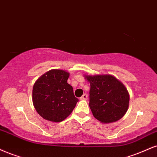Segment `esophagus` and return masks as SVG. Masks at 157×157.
Listing matches in <instances>:
<instances>
[{"instance_id":"obj_1","label":"esophagus","mask_w":157,"mask_h":157,"mask_svg":"<svg viewBox=\"0 0 157 157\" xmlns=\"http://www.w3.org/2000/svg\"><path fill=\"white\" fill-rule=\"evenodd\" d=\"M80 99L81 100H87L88 99V95H87L86 94H84L83 95L80 97Z\"/></svg>"}]
</instances>
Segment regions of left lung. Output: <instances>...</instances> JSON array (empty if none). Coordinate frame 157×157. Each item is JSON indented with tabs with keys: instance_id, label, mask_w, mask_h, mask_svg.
<instances>
[{
	"instance_id": "1",
	"label": "left lung",
	"mask_w": 157,
	"mask_h": 157,
	"mask_svg": "<svg viewBox=\"0 0 157 157\" xmlns=\"http://www.w3.org/2000/svg\"><path fill=\"white\" fill-rule=\"evenodd\" d=\"M90 82L89 107L94 116L104 124L116 122L129 107L128 90L116 77L109 75H85Z\"/></svg>"
}]
</instances>
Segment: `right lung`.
<instances>
[{"instance_id": "1", "label": "right lung", "mask_w": 157, "mask_h": 157, "mask_svg": "<svg viewBox=\"0 0 157 157\" xmlns=\"http://www.w3.org/2000/svg\"><path fill=\"white\" fill-rule=\"evenodd\" d=\"M69 73L52 69L39 77L33 85V103L44 119L60 122L67 118L78 101L73 88L68 84Z\"/></svg>"}]
</instances>
